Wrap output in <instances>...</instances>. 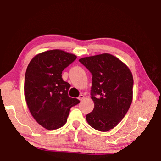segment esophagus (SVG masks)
Here are the masks:
<instances>
[{
  "instance_id": "34e87169",
  "label": "esophagus",
  "mask_w": 161,
  "mask_h": 161,
  "mask_svg": "<svg viewBox=\"0 0 161 161\" xmlns=\"http://www.w3.org/2000/svg\"><path fill=\"white\" fill-rule=\"evenodd\" d=\"M84 98H85V96H84V95H82V94H81L80 96H79V99H80V101H82Z\"/></svg>"
}]
</instances>
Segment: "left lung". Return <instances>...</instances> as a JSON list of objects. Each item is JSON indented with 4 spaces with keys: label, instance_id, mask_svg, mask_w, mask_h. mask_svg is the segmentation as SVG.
Wrapping results in <instances>:
<instances>
[{
    "label": "left lung",
    "instance_id": "left-lung-1",
    "mask_svg": "<svg viewBox=\"0 0 161 161\" xmlns=\"http://www.w3.org/2000/svg\"><path fill=\"white\" fill-rule=\"evenodd\" d=\"M79 61L92 75L94 108L86 115V119L96 130L108 131L118 125L132 103V73L125 63L111 54L82 58Z\"/></svg>",
    "mask_w": 161,
    "mask_h": 161
}]
</instances>
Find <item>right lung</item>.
I'll return each mask as SVG.
<instances>
[{
  "mask_svg": "<svg viewBox=\"0 0 161 161\" xmlns=\"http://www.w3.org/2000/svg\"><path fill=\"white\" fill-rule=\"evenodd\" d=\"M74 54L53 49L36 55L27 68L25 98L36 122L47 130L64 125L70 109L80 103L69 96V83L63 81L62 72L76 60Z\"/></svg>",
  "mask_w": 161,
  "mask_h": 161,
  "instance_id": "add662e5",
  "label": "right lung"
}]
</instances>
